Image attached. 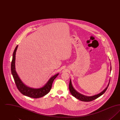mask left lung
<instances>
[{
    "mask_svg": "<svg viewBox=\"0 0 120 120\" xmlns=\"http://www.w3.org/2000/svg\"><path fill=\"white\" fill-rule=\"evenodd\" d=\"M109 86V85H108V86H107V87L103 91L101 92L100 94H98L97 95H95L94 96H90V97L86 96H85V95H83L80 94V93H79L78 92H77L73 88V86H72L71 82V80H70V83H69V90H70V91L71 92V94L74 97H75V98L79 99L80 100H81L82 101H84V102H90V101H93V100L96 99L98 98L101 96L107 90Z\"/></svg>",
    "mask_w": 120,
    "mask_h": 120,
    "instance_id": "obj_1",
    "label": "left lung"
}]
</instances>
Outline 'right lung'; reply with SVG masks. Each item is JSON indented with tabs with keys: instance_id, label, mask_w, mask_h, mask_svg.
<instances>
[{
	"instance_id": "1",
	"label": "right lung",
	"mask_w": 120,
	"mask_h": 120,
	"mask_svg": "<svg viewBox=\"0 0 120 120\" xmlns=\"http://www.w3.org/2000/svg\"><path fill=\"white\" fill-rule=\"evenodd\" d=\"M18 45L16 46L13 53L12 59L11 63V72L17 89L22 94L32 98H39L43 97L48 94L51 90L52 82L59 74L54 75L48 81L47 83L44 87L40 89L30 88L25 86L18 76L15 70V57L16 52Z\"/></svg>"
}]
</instances>
